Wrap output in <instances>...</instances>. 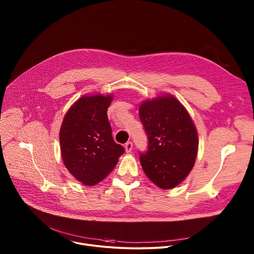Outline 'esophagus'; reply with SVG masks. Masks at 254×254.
<instances>
[{
  "label": "esophagus",
  "instance_id": "esophagus-1",
  "mask_svg": "<svg viewBox=\"0 0 254 254\" xmlns=\"http://www.w3.org/2000/svg\"><path fill=\"white\" fill-rule=\"evenodd\" d=\"M125 149H126V152H127V153H130L131 150H132V142H131V141H127V142L125 144Z\"/></svg>",
  "mask_w": 254,
  "mask_h": 254
}]
</instances>
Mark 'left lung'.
<instances>
[{"instance_id":"1","label":"left lung","mask_w":254,"mask_h":254,"mask_svg":"<svg viewBox=\"0 0 254 254\" xmlns=\"http://www.w3.org/2000/svg\"><path fill=\"white\" fill-rule=\"evenodd\" d=\"M139 119L149 148L139 154L146 176L161 189L180 185L192 171L198 154V132L186 107L173 94L142 100Z\"/></svg>"}]
</instances>
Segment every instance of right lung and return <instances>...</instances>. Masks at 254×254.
<instances>
[{
    "label": "right lung",
    "instance_id": "1",
    "mask_svg": "<svg viewBox=\"0 0 254 254\" xmlns=\"http://www.w3.org/2000/svg\"><path fill=\"white\" fill-rule=\"evenodd\" d=\"M113 94L83 95L64 116L60 151L69 173L85 186H93L110 174L125 153L116 143L107 119Z\"/></svg>",
    "mask_w": 254,
    "mask_h": 254
}]
</instances>
